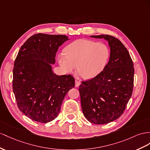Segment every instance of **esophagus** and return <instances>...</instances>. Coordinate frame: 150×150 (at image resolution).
<instances>
[{
  "instance_id": "1",
  "label": "esophagus",
  "mask_w": 150,
  "mask_h": 150,
  "mask_svg": "<svg viewBox=\"0 0 150 150\" xmlns=\"http://www.w3.org/2000/svg\"><path fill=\"white\" fill-rule=\"evenodd\" d=\"M80 82L78 81L77 80H75V87H78L80 86Z\"/></svg>"
}]
</instances>
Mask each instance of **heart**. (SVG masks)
Instances as JSON below:
<instances>
[{
	"mask_svg": "<svg viewBox=\"0 0 150 150\" xmlns=\"http://www.w3.org/2000/svg\"><path fill=\"white\" fill-rule=\"evenodd\" d=\"M65 52L57 55V62L65 73H72L76 68L84 79L94 78L103 71L108 62L110 51L103 42L79 39L71 42Z\"/></svg>",
	"mask_w": 150,
	"mask_h": 150,
	"instance_id": "heart-1",
	"label": "heart"
}]
</instances>
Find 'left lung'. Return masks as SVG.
Listing matches in <instances>:
<instances>
[{"label":"left lung","instance_id":"1","mask_svg":"<svg viewBox=\"0 0 150 150\" xmlns=\"http://www.w3.org/2000/svg\"><path fill=\"white\" fill-rule=\"evenodd\" d=\"M108 42L110 55L103 71L94 78L82 82L79 93L83 115L95 124H105L118 118L131 97L134 64L127 49L115 37L91 35Z\"/></svg>","mask_w":150,"mask_h":150}]
</instances>
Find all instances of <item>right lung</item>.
I'll return each instance as SVG.
<instances>
[{
	"mask_svg": "<svg viewBox=\"0 0 150 150\" xmlns=\"http://www.w3.org/2000/svg\"><path fill=\"white\" fill-rule=\"evenodd\" d=\"M66 35L37 33L19 51L13 68V90L18 108L32 120L47 123L58 116L65 96L75 86L71 75L54 74L52 64Z\"/></svg>",
	"mask_w": 150,
	"mask_h": 150,
	"instance_id": "obj_1",
	"label": "right lung"
}]
</instances>
